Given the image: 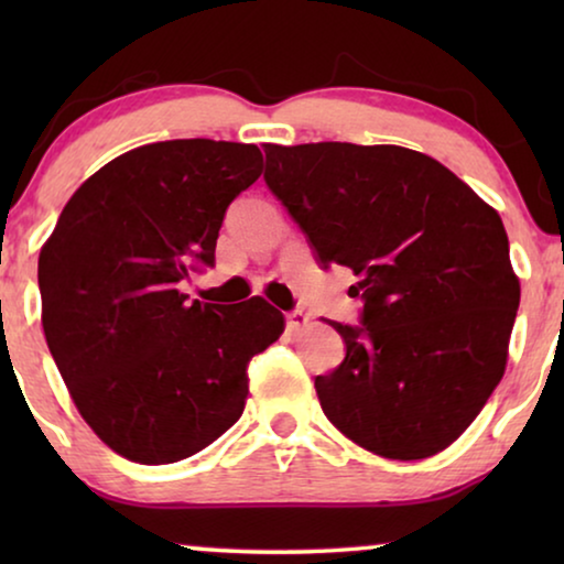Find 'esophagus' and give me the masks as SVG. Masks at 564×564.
I'll return each mask as SVG.
<instances>
[{
	"label": "esophagus",
	"mask_w": 564,
	"mask_h": 564,
	"mask_svg": "<svg viewBox=\"0 0 564 564\" xmlns=\"http://www.w3.org/2000/svg\"><path fill=\"white\" fill-rule=\"evenodd\" d=\"M307 323H311V318H307V313H303V311L288 313V328L290 330H303Z\"/></svg>",
	"instance_id": "obj_1"
}]
</instances>
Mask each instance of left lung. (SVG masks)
<instances>
[{"instance_id":"left-lung-1","label":"left lung","mask_w":564,"mask_h":564,"mask_svg":"<svg viewBox=\"0 0 564 564\" xmlns=\"http://www.w3.org/2000/svg\"><path fill=\"white\" fill-rule=\"evenodd\" d=\"M264 182L323 269L349 267L361 323L315 377L323 413L388 459L442 452L506 372L521 288L500 215L457 174L400 145H264Z\"/></svg>"}]
</instances>
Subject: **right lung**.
Wrapping results in <instances>:
<instances>
[{
    "label": "right lung",
    "instance_id": "right-lung-1",
    "mask_svg": "<svg viewBox=\"0 0 564 564\" xmlns=\"http://www.w3.org/2000/svg\"><path fill=\"white\" fill-rule=\"evenodd\" d=\"M261 174L251 143L182 138L133 149L68 199L37 259L43 330L82 419L141 465L187 459L241 419L249 361L284 318L261 297L192 300L228 205Z\"/></svg>",
    "mask_w": 564,
    "mask_h": 564
}]
</instances>
